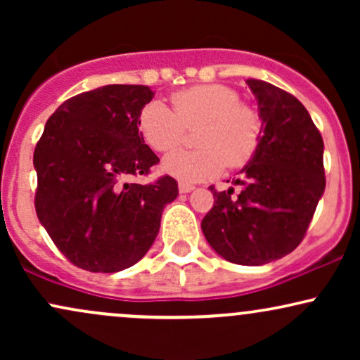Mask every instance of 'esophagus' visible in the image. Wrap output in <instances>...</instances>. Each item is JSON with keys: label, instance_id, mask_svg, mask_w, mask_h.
<instances>
[{"label": "esophagus", "instance_id": "obj_1", "mask_svg": "<svg viewBox=\"0 0 360 360\" xmlns=\"http://www.w3.org/2000/svg\"><path fill=\"white\" fill-rule=\"evenodd\" d=\"M193 189H194V186H193V184H188V183H179V193L188 194V193H191Z\"/></svg>", "mask_w": 360, "mask_h": 360}]
</instances>
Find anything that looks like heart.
Returning a JSON list of instances; mask_svg holds the SVG:
<instances>
[{
  "mask_svg": "<svg viewBox=\"0 0 360 360\" xmlns=\"http://www.w3.org/2000/svg\"><path fill=\"white\" fill-rule=\"evenodd\" d=\"M172 108L150 101L140 111L139 127L146 142L157 152H171L183 140L184 128L200 130L191 152H174L160 164L166 174L183 183H200L221 171L245 166L262 137V118L230 86L200 84L177 91Z\"/></svg>",
  "mask_w": 360,
  "mask_h": 360,
  "instance_id": "obj_1",
  "label": "heart"
}]
</instances>
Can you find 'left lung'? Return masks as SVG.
Instances as JSON below:
<instances>
[{"mask_svg": "<svg viewBox=\"0 0 360 360\" xmlns=\"http://www.w3.org/2000/svg\"><path fill=\"white\" fill-rule=\"evenodd\" d=\"M262 118V137L229 191H213L214 205L201 221L212 249L229 262L262 266L303 240L325 191L323 139L292 94L247 79Z\"/></svg>", "mask_w": 360, "mask_h": 360, "instance_id": "1", "label": "left lung"}]
</instances>
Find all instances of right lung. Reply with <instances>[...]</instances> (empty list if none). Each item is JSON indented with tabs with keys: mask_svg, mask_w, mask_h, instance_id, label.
Wrapping results in <instances>:
<instances>
[{
	"mask_svg": "<svg viewBox=\"0 0 360 360\" xmlns=\"http://www.w3.org/2000/svg\"><path fill=\"white\" fill-rule=\"evenodd\" d=\"M142 84H108L64 101L35 147V210L57 249L74 266L118 272L154 243L164 206L177 198L171 176L130 183L159 162L139 131L154 98Z\"/></svg>",
	"mask_w": 360,
	"mask_h": 360,
	"instance_id": "1",
	"label": "right lung"
}]
</instances>
